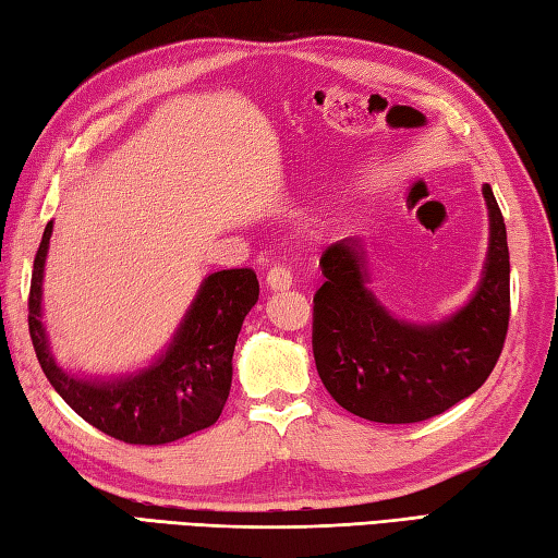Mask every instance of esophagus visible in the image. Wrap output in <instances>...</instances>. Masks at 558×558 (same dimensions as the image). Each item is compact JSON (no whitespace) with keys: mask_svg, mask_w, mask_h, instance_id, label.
Instances as JSON below:
<instances>
[{"mask_svg":"<svg viewBox=\"0 0 558 558\" xmlns=\"http://www.w3.org/2000/svg\"><path fill=\"white\" fill-rule=\"evenodd\" d=\"M266 286H268L270 290H276V292L290 290V288H292V272H290L288 268H282V266L270 268L268 276H266Z\"/></svg>","mask_w":558,"mask_h":558,"instance_id":"1","label":"esophagus"}]
</instances>
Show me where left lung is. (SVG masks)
Masks as SVG:
<instances>
[{
  "mask_svg": "<svg viewBox=\"0 0 558 558\" xmlns=\"http://www.w3.org/2000/svg\"><path fill=\"white\" fill-rule=\"evenodd\" d=\"M488 251L482 278L460 310L440 322H407L369 290L360 236L331 244L314 294V360L324 387L345 411L375 423H418L472 397L504 351L510 316L506 222L490 185Z\"/></svg>",
  "mask_w": 558,
  "mask_h": 558,
  "instance_id": "left-lung-1",
  "label": "left lung"
}]
</instances>
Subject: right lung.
Segmentation results:
<instances>
[{
    "instance_id": "obj_1",
    "label": "right lung",
    "mask_w": 558,
    "mask_h": 558,
    "mask_svg": "<svg viewBox=\"0 0 558 558\" xmlns=\"http://www.w3.org/2000/svg\"><path fill=\"white\" fill-rule=\"evenodd\" d=\"M50 236L52 220L33 260L28 331L54 391L94 428L130 445H163L210 428L232 387L236 336L258 302L256 272L232 268L205 276L169 343L145 367L111 377L76 375L54 360L43 324Z\"/></svg>"
}]
</instances>
